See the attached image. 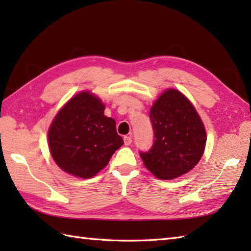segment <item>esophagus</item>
Returning a JSON list of instances; mask_svg holds the SVG:
<instances>
[{"instance_id": "1", "label": "esophagus", "mask_w": 251, "mask_h": 251, "mask_svg": "<svg viewBox=\"0 0 251 251\" xmlns=\"http://www.w3.org/2000/svg\"><path fill=\"white\" fill-rule=\"evenodd\" d=\"M131 142H132L131 136H126V137H124V143H125V146H130Z\"/></svg>"}]
</instances>
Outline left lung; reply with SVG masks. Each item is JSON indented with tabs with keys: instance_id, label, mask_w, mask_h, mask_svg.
Returning a JSON list of instances; mask_svg holds the SVG:
<instances>
[{
	"instance_id": "left-lung-1",
	"label": "left lung",
	"mask_w": 251,
	"mask_h": 251,
	"mask_svg": "<svg viewBox=\"0 0 251 251\" xmlns=\"http://www.w3.org/2000/svg\"><path fill=\"white\" fill-rule=\"evenodd\" d=\"M150 120L154 142L140 152L145 166L158 179L178 178L200 162L206 146V131L190 100L176 89H167L153 103Z\"/></svg>"
}]
</instances>
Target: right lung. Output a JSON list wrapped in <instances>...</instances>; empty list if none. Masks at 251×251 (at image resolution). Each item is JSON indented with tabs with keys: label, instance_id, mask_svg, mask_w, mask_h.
I'll return each mask as SVG.
<instances>
[{
	"label": "right lung",
	"instance_id": "obj_1",
	"mask_svg": "<svg viewBox=\"0 0 251 251\" xmlns=\"http://www.w3.org/2000/svg\"><path fill=\"white\" fill-rule=\"evenodd\" d=\"M103 112L104 104L89 92L75 95L58 112L49 130V145L63 172L92 178L123 146L115 121Z\"/></svg>",
	"mask_w": 251,
	"mask_h": 251
}]
</instances>
